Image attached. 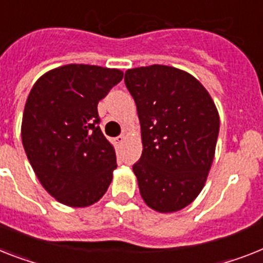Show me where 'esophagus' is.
<instances>
[{
  "instance_id": "1",
  "label": "esophagus",
  "mask_w": 263,
  "mask_h": 263,
  "mask_svg": "<svg viewBox=\"0 0 263 263\" xmlns=\"http://www.w3.org/2000/svg\"><path fill=\"white\" fill-rule=\"evenodd\" d=\"M125 140H126V136H125V134H121V136L116 137V142H117V144H122V142Z\"/></svg>"
}]
</instances>
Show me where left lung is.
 <instances>
[{
	"label": "left lung",
	"instance_id": "1",
	"mask_svg": "<svg viewBox=\"0 0 263 263\" xmlns=\"http://www.w3.org/2000/svg\"><path fill=\"white\" fill-rule=\"evenodd\" d=\"M142 155L133 165L140 194L155 211L175 212L196 199L214 161L219 114L201 83L168 66L127 69Z\"/></svg>",
	"mask_w": 263,
	"mask_h": 263
}]
</instances>
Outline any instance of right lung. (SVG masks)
I'll list each match as a JSON object with an SVG mask.
<instances>
[{
	"mask_svg": "<svg viewBox=\"0 0 263 263\" xmlns=\"http://www.w3.org/2000/svg\"><path fill=\"white\" fill-rule=\"evenodd\" d=\"M122 78L116 68L68 64L44 73L28 95L24 149L41 185L63 204H94L111 183L117 157L98 103Z\"/></svg>",
	"mask_w": 263,
	"mask_h": 263,
	"instance_id": "add662e5",
	"label": "right lung"
}]
</instances>
